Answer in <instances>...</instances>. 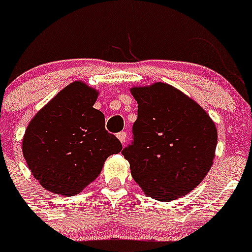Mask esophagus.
Segmentation results:
<instances>
[{
  "mask_svg": "<svg viewBox=\"0 0 252 252\" xmlns=\"http://www.w3.org/2000/svg\"><path fill=\"white\" fill-rule=\"evenodd\" d=\"M117 137H119L122 145H124V144H126V140H127V133L125 132V131H121V132L117 133Z\"/></svg>",
  "mask_w": 252,
  "mask_h": 252,
  "instance_id": "34e87169",
  "label": "esophagus"
}]
</instances>
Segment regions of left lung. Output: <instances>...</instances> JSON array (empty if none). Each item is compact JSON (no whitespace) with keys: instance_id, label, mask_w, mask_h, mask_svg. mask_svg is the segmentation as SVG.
Returning <instances> with one entry per match:
<instances>
[{"instance_id":"obj_1","label":"left lung","mask_w":252,"mask_h":252,"mask_svg":"<svg viewBox=\"0 0 252 252\" xmlns=\"http://www.w3.org/2000/svg\"><path fill=\"white\" fill-rule=\"evenodd\" d=\"M137 101L132 142L122 150L145 194L173 201L195 188L213 164L217 130L206 111L166 83L131 90Z\"/></svg>"}]
</instances>
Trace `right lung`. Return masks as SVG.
<instances>
[{
  "label": "right lung",
  "mask_w": 252,
  "mask_h": 252,
  "mask_svg": "<svg viewBox=\"0 0 252 252\" xmlns=\"http://www.w3.org/2000/svg\"><path fill=\"white\" fill-rule=\"evenodd\" d=\"M97 95L82 82L70 83L26 128L24 158L50 192L78 194L98 177L107 158L121 151L120 140L104 128V115L93 108Z\"/></svg>",
  "instance_id": "add662e5"
}]
</instances>
